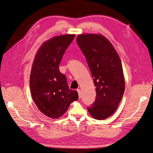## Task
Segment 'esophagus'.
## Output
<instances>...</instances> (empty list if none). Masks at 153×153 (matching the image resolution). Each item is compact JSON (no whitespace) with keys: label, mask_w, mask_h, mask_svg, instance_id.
I'll list each match as a JSON object with an SVG mask.
<instances>
[{"label":"esophagus","mask_w":153,"mask_h":153,"mask_svg":"<svg viewBox=\"0 0 153 153\" xmlns=\"http://www.w3.org/2000/svg\"><path fill=\"white\" fill-rule=\"evenodd\" d=\"M77 92H78V96H79V98H81V91H80V89H77Z\"/></svg>","instance_id":"34e87169"}]
</instances>
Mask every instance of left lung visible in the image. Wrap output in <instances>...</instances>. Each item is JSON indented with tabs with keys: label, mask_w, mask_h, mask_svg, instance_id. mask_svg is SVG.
Returning a JSON list of instances; mask_svg holds the SVG:
<instances>
[{
	"label": "left lung",
	"mask_w": 153,
	"mask_h": 153,
	"mask_svg": "<svg viewBox=\"0 0 153 153\" xmlns=\"http://www.w3.org/2000/svg\"><path fill=\"white\" fill-rule=\"evenodd\" d=\"M76 42L86 58L96 87L95 101L87 110L94 119H105L116 110L124 92L121 59L103 35L80 34Z\"/></svg>",
	"instance_id": "left-lung-1"
}]
</instances>
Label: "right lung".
Returning <instances> with one entry per match:
<instances>
[{"label": "right lung", "mask_w": 153, "mask_h": 153, "mask_svg": "<svg viewBox=\"0 0 153 153\" xmlns=\"http://www.w3.org/2000/svg\"><path fill=\"white\" fill-rule=\"evenodd\" d=\"M75 34L53 37L41 46L35 55L30 76L32 99L41 112L57 119L66 112L69 105L78 99L76 91L69 89L66 76L59 66Z\"/></svg>", "instance_id": "right-lung-1"}]
</instances>
